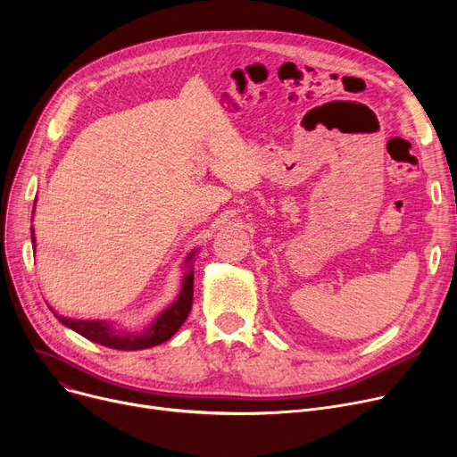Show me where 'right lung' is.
<instances>
[{
    "label": "right lung",
    "mask_w": 457,
    "mask_h": 457,
    "mask_svg": "<svg viewBox=\"0 0 457 457\" xmlns=\"http://www.w3.org/2000/svg\"><path fill=\"white\" fill-rule=\"evenodd\" d=\"M33 238V248H35V233L31 231ZM195 255L192 252L188 255V261ZM195 269H188L187 274L183 276V285H181V293L179 298L168 307L166 311L155 319V322L144 331L142 335H128V333H120L112 326L100 322V320H74V319H62L55 313V317L68 326L70 329L78 331L83 337H87L92 343H98L114 350H142V348H152L157 346L164 341H168L172 335L183 326L187 320L190 307H192V296H195ZM54 311V309H52Z\"/></svg>",
    "instance_id": "right-lung-1"
}]
</instances>
